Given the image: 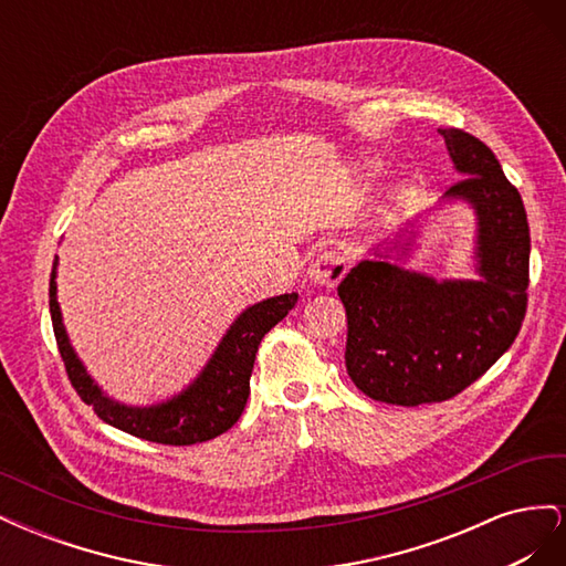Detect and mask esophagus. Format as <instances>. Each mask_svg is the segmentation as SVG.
<instances>
[{
    "label": "esophagus",
    "mask_w": 566,
    "mask_h": 566,
    "mask_svg": "<svg viewBox=\"0 0 566 566\" xmlns=\"http://www.w3.org/2000/svg\"><path fill=\"white\" fill-rule=\"evenodd\" d=\"M347 273V262L337 256L335 252H325L312 262L310 271H306V279L314 287H335Z\"/></svg>",
    "instance_id": "34e87169"
}]
</instances>
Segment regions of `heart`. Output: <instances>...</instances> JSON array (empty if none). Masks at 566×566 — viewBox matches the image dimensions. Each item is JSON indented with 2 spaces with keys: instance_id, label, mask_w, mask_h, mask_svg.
<instances>
[{
  "instance_id": "b5f03b06",
  "label": "heart",
  "mask_w": 566,
  "mask_h": 566,
  "mask_svg": "<svg viewBox=\"0 0 566 566\" xmlns=\"http://www.w3.org/2000/svg\"><path fill=\"white\" fill-rule=\"evenodd\" d=\"M366 167H370V165H368V163H366Z\"/></svg>"
}]
</instances>
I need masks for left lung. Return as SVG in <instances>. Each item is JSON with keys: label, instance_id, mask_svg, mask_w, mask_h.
<instances>
[{"label": "left lung", "instance_id": "8db88e82", "mask_svg": "<svg viewBox=\"0 0 566 566\" xmlns=\"http://www.w3.org/2000/svg\"><path fill=\"white\" fill-rule=\"evenodd\" d=\"M439 134L465 179L441 196L437 210L462 202L474 212L476 276L439 281L406 266L427 221L416 217L337 285L347 310V373L382 403L455 397L510 349L526 312L531 238L522 196L484 142L462 129Z\"/></svg>", "mask_w": 566, "mask_h": 566}]
</instances>
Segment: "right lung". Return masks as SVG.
Listing matches in <instances>:
<instances>
[{
  "label": "right lung",
  "mask_w": 566,
  "mask_h": 566,
  "mask_svg": "<svg viewBox=\"0 0 566 566\" xmlns=\"http://www.w3.org/2000/svg\"><path fill=\"white\" fill-rule=\"evenodd\" d=\"M56 276L59 256L49 281V312L67 378L77 389L80 399L94 406V413L117 430L146 441L169 443V447H191V443L208 441L231 430L248 403L256 347L273 325L283 321L297 304V293H285L248 306L229 325L208 364L181 391L158 403L129 406L108 397L98 387L71 345L59 304Z\"/></svg>",
  "instance_id": "1"
}]
</instances>
